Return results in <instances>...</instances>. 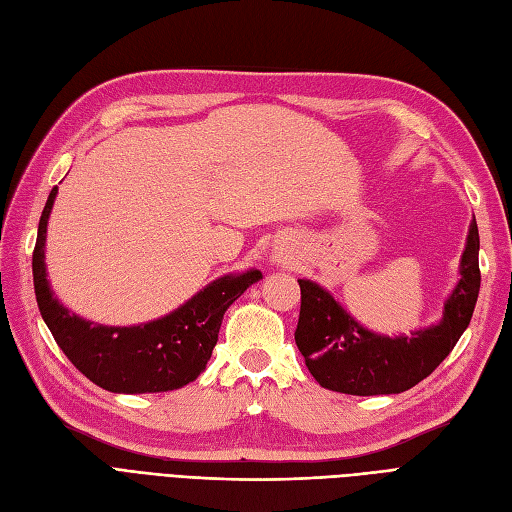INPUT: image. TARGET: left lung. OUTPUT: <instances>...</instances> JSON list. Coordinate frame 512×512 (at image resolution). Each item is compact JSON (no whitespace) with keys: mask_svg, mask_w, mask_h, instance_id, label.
Masks as SVG:
<instances>
[{"mask_svg":"<svg viewBox=\"0 0 512 512\" xmlns=\"http://www.w3.org/2000/svg\"><path fill=\"white\" fill-rule=\"evenodd\" d=\"M478 226L470 222L459 282L444 303L442 320L410 335L386 337L367 331L329 290L299 280L301 314L297 342L309 374L324 389L346 395H393L425 380L455 348L472 320L480 290Z\"/></svg>","mask_w":512,"mask_h":512,"instance_id":"8db88e82","label":"left lung"}]
</instances>
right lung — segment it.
Masks as SVG:
<instances>
[{
    "label": "right lung",
    "instance_id": "right-lung-1",
    "mask_svg": "<svg viewBox=\"0 0 512 512\" xmlns=\"http://www.w3.org/2000/svg\"><path fill=\"white\" fill-rule=\"evenodd\" d=\"M55 196L57 185L40 215L32 269L40 314L57 346L83 376L111 393H164L194 382L205 371L218 344L226 309L262 280V273L250 269L218 277L175 312L138 327H104L89 322L70 314L53 297L46 280V224Z\"/></svg>",
    "mask_w": 512,
    "mask_h": 512
}]
</instances>
